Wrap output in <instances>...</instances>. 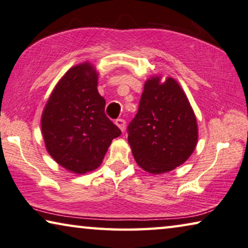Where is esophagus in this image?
<instances>
[{"label": "esophagus", "instance_id": "obj_1", "mask_svg": "<svg viewBox=\"0 0 248 248\" xmlns=\"http://www.w3.org/2000/svg\"><path fill=\"white\" fill-rule=\"evenodd\" d=\"M115 124L120 127L121 131L123 132L124 129H125V125H126V122H125V120H123V119H117L115 121Z\"/></svg>", "mask_w": 248, "mask_h": 248}]
</instances>
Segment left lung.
<instances>
[{"label":"left lung","mask_w":248,"mask_h":248,"mask_svg":"<svg viewBox=\"0 0 248 248\" xmlns=\"http://www.w3.org/2000/svg\"><path fill=\"white\" fill-rule=\"evenodd\" d=\"M127 134L133 156L146 171L167 172L188 159L198 141L197 120L176 81L160 84L152 78L145 83Z\"/></svg>","instance_id":"left-lung-1"}]
</instances>
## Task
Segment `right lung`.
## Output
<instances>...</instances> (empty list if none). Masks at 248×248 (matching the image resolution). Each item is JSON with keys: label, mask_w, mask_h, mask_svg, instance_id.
I'll return each mask as SVG.
<instances>
[{"label": "right lung", "mask_w": 248, "mask_h": 248, "mask_svg": "<svg viewBox=\"0 0 248 248\" xmlns=\"http://www.w3.org/2000/svg\"><path fill=\"white\" fill-rule=\"evenodd\" d=\"M90 63L71 68L57 84L42 116V131L50 156L68 170L86 173L99 167L121 129L105 114Z\"/></svg>", "instance_id": "obj_1"}]
</instances>
